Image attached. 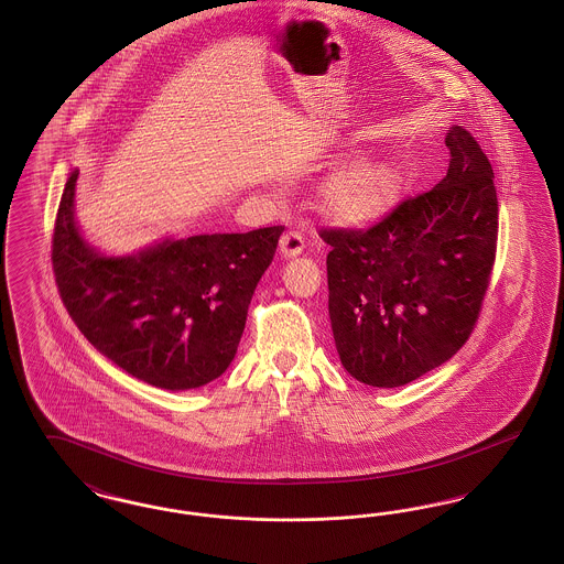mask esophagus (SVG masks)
Listing matches in <instances>:
<instances>
[{
    "label": "esophagus",
    "mask_w": 564,
    "mask_h": 564,
    "mask_svg": "<svg viewBox=\"0 0 564 564\" xmlns=\"http://www.w3.org/2000/svg\"><path fill=\"white\" fill-rule=\"evenodd\" d=\"M302 251H304V237H302L300 232L290 230V232H285V235L281 237V241H279V253H281V258L292 260V258H297Z\"/></svg>",
    "instance_id": "obj_1"
}]
</instances>
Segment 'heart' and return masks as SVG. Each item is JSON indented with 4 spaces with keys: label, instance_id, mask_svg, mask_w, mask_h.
<instances>
[{
    "label": "heart",
    "instance_id": "heart-1",
    "mask_svg": "<svg viewBox=\"0 0 564 564\" xmlns=\"http://www.w3.org/2000/svg\"><path fill=\"white\" fill-rule=\"evenodd\" d=\"M400 164L389 159L361 156L336 166L315 192V212L336 228H372L402 200Z\"/></svg>",
    "mask_w": 564,
    "mask_h": 564
}]
</instances>
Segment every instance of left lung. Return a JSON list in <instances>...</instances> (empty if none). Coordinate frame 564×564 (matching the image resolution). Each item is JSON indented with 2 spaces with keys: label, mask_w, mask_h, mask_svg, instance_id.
<instances>
[{
  "label": "left lung",
  "mask_w": 564,
  "mask_h": 564,
  "mask_svg": "<svg viewBox=\"0 0 564 564\" xmlns=\"http://www.w3.org/2000/svg\"><path fill=\"white\" fill-rule=\"evenodd\" d=\"M451 164L435 188L366 232L323 230L329 322L345 370L393 389L446 364L469 338L497 251L495 173L453 124Z\"/></svg>",
  "instance_id": "8db88e82"
}]
</instances>
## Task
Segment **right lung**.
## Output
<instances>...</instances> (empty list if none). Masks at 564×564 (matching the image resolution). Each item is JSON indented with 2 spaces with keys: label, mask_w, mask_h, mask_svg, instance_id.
Returning <instances> with one entry per match:
<instances>
[{
  "label": "right lung",
  "mask_w": 564,
  "mask_h": 564,
  "mask_svg": "<svg viewBox=\"0 0 564 564\" xmlns=\"http://www.w3.org/2000/svg\"><path fill=\"white\" fill-rule=\"evenodd\" d=\"M78 173H69L61 196L53 267L63 304L86 340L122 372L166 391L198 389L224 375L285 226L169 235L109 256L82 235Z\"/></svg>",
  "instance_id": "right-lung-1"
}]
</instances>
